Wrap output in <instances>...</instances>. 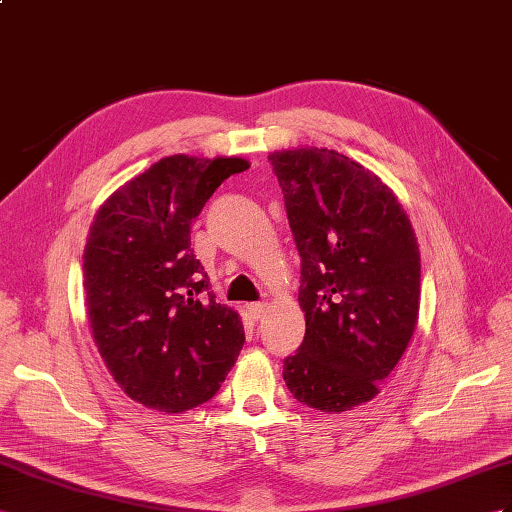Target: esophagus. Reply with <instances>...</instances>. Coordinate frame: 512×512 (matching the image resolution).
Returning a JSON list of instances; mask_svg holds the SVG:
<instances>
[{
    "mask_svg": "<svg viewBox=\"0 0 512 512\" xmlns=\"http://www.w3.org/2000/svg\"><path fill=\"white\" fill-rule=\"evenodd\" d=\"M266 311H268V303H253V305H248V313H251V316H253L255 320H259L261 316H264Z\"/></svg>",
    "mask_w": 512,
    "mask_h": 512,
    "instance_id": "1",
    "label": "esophagus"
}]
</instances>
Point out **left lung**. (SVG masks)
<instances>
[{
    "label": "left lung",
    "mask_w": 512,
    "mask_h": 512,
    "mask_svg": "<svg viewBox=\"0 0 512 512\" xmlns=\"http://www.w3.org/2000/svg\"><path fill=\"white\" fill-rule=\"evenodd\" d=\"M300 255L305 339L283 361L292 396L324 413L372 400L417 324L419 248L385 183L318 147L270 153Z\"/></svg>",
    "instance_id": "obj_1"
}]
</instances>
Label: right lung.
<instances>
[{"label": "right lung", "instance_id": "1", "mask_svg": "<svg viewBox=\"0 0 512 512\" xmlns=\"http://www.w3.org/2000/svg\"><path fill=\"white\" fill-rule=\"evenodd\" d=\"M240 157L170 155L101 205L84 248L88 320L101 359L131 400L162 413L216 396L244 346L190 244L194 218Z\"/></svg>", "mask_w": 512, "mask_h": 512}]
</instances>
